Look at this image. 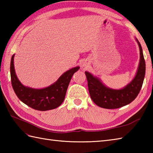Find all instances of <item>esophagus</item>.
<instances>
[{
    "label": "esophagus",
    "mask_w": 153,
    "mask_h": 153,
    "mask_svg": "<svg viewBox=\"0 0 153 153\" xmlns=\"http://www.w3.org/2000/svg\"><path fill=\"white\" fill-rule=\"evenodd\" d=\"M82 68H86V66H87V64H86V63H85V62H84L82 65Z\"/></svg>",
    "instance_id": "esophagus-1"
}]
</instances>
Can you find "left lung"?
I'll return each mask as SVG.
<instances>
[{"label": "left lung", "instance_id": "obj_1", "mask_svg": "<svg viewBox=\"0 0 153 153\" xmlns=\"http://www.w3.org/2000/svg\"><path fill=\"white\" fill-rule=\"evenodd\" d=\"M140 51V61L135 76L122 89L106 87L97 77L85 71L89 95L97 106L106 109H115L131 102L140 92L145 75V61L141 44L136 39Z\"/></svg>", "mask_w": 153, "mask_h": 153}]
</instances>
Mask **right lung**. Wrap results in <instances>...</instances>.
Instances as JSON below:
<instances>
[{
	"label": "right lung",
	"instance_id": "add662e5",
	"mask_svg": "<svg viewBox=\"0 0 153 153\" xmlns=\"http://www.w3.org/2000/svg\"><path fill=\"white\" fill-rule=\"evenodd\" d=\"M14 57L10 62L11 83L16 95L28 106L40 111L54 109L63 102L71 77L79 69V66L68 70L49 87L37 89L23 85L16 75Z\"/></svg>",
	"mask_w": 153,
	"mask_h": 153
}]
</instances>
